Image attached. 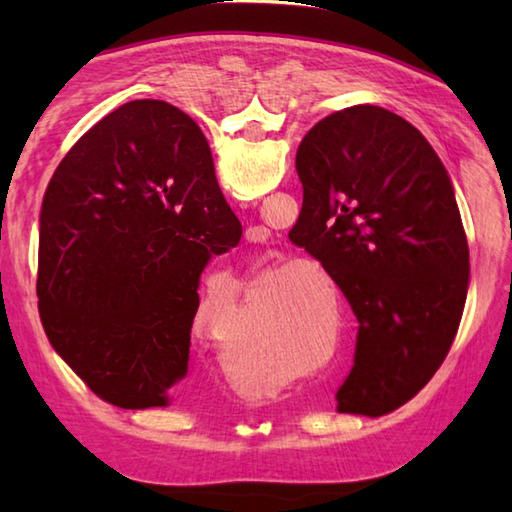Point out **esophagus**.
Instances as JSON below:
<instances>
[{"instance_id":"obj_1","label":"esophagus","mask_w":512,"mask_h":512,"mask_svg":"<svg viewBox=\"0 0 512 512\" xmlns=\"http://www.w3.org/2000/svg\"><path fill=\"white\" fill-rule=\"evenodd\" d=\"M246 237L253 239V242H264V239L268 237V231H266V228H262V226H255V228H248Z\"/></svg>"}]
</instances>
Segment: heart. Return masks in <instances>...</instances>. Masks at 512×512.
Wrapping results in <instances>:
<instances>
[{
	"label": "heart",
	"mask_w": 512,
	"mask_h": 512,
	"mask_svg": "<svg viewBox=\"0 0 512 512\" xmlns=\"http://www.w3.org/2000/svg\"><path fill=\"white\" fill-rule=\"evenodd\" d=\"M224 279H231V275H222ZM312 332V328H310V325H303V328H301V336H308Z\"/></svg>",
	"instance_id": "heart-1"
}]
</instances>
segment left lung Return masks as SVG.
<instances>
[{"mask_svg":"<svg viewBox=\"0 0 512 512\" xmlns=\"http://www.w3.org/2000/svg\"><path fill=\"white\" fill-rule=\"evenodd\" d=\"M295 167L290 242L319 259L358 321L339 411L389 413L438 372L462 321L471 266L451 178L427 138L378 105L325 116Z\"/></svg>","mask_w":512,"mask_h":512,"instance_id":"8db88e82","label":"left lung"}]
</instances>
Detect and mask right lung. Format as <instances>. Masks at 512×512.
<instances>
[{
  "label": "right lung",
  "instance_id": "right-lung-1",
  "mask_svg": "<svg viewBox=\"0 0 512 512\" xmlns=\"http://www.w3.org/2000/svg\"><path fill=\"white\" fill-rule=\"evenodd\" d=\"M239 237L198 123L165 101L121 105L76 140L43 195L37 297L54 352L110 405H169L202 270Z\"/></svg>",
  "mask_w": 512,
  "mask_h": 512
}]
</instances>
